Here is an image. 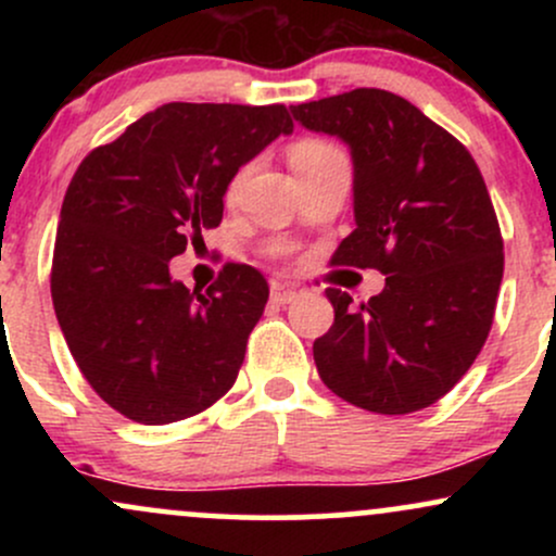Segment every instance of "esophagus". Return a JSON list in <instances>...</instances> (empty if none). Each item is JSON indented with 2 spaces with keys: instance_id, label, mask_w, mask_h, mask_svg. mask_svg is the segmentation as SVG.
I'll return each mask as SVG.
<instances>
[{
  "instance_id": "esophagus-1",
  "label": "esophagus",
  "mask_w": 556,
  "mask_h": 556,
  "mask_svg": "<svg viewBox=\"0 0 556 556\" xmlns=\"http://www.w3.org/2000/svg\"><path fill=\"white\" fill-rule=\"evenodd\" d=\"M295 298H298V290H292L290 285H282V282L271 285V300L277 305H290Z\"/></svg>"
}]
</instances>
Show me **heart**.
Masks as SVG:
<instances>
[{"mask_svg":"<svg viewBox=\"0 0 556 556\" xmlns=\"http://www.w3.org/2000/svg\"><path fill=\"white\" fill-rule=\"evenodd\" d=\"M337 156H342L340 151H337L331 143H327V140H318V138H303V140H298V143H292V149H290V164H292V169H295V175H303V172L324 167V164L331 162V159H337ZM240 180H242V175L232 182V190H229V193H235V190H238Z\"/></svg>","mask_w":556,"mask_h":556,"instance_id":"b5f03b06","label":"heart"}]
</instances>
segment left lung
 Masks as SVG:
<instances>
[{"label": "left lung", "mask_w": 556, "mask_h": 556, "mask_svg": "<svg viewBox=\"0 0 556 556\" xmlns=\"http://www.w3.org/2000/svg\"><path fill=\"white\" fill-rule=\"evenodd\" d=\"M290 112L353 156L355 229L331 261L387 274L361 308L329 287L334 324L314 342L318 376L381 416L429 407L473 366L494 321L504 245L481 169L460 140L381 88Z\"/></svg>", "instance_id": "left-lung-1"}]
</instances>
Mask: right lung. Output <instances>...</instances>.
Listing matches in <instances>:
<instances>
[{
  "mask_svg": "<svg viewBox=\"0 0 556 556\" xmlns=\"http://www.w3.org/2000/svg\"><path fill=\"white\" fill-rule=\"evenodd\" d=\"M282 104L169 101L80 162L62 201L52 300L80 374L106 405L146 426L212 407L238 379L269 285L227 264L206 292L169 261L219 227L227 185L271 140Z\"/></svg>",
  "mask_w": 556,
  "mask_h": 556,
  "instance_id": "add662e5",
  "label": "right lung"
}]
</instances>
